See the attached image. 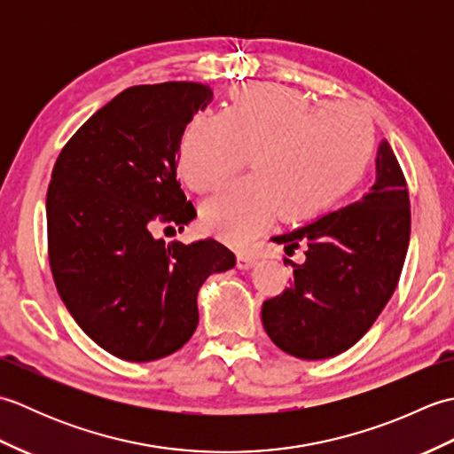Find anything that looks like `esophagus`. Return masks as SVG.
I'll list each match as a JSON object with an SVG mask.
<instances>
[{"mask_svg": "<svg viewBox=\"0 0 454 454\" xmlns=\"http://www.w3.org/2000/svg\"><path fill=\"white\" fill-rule=\"evenodd\" d=\"M257 263V257L254 254H247V252H239L238 254V267L239 269H249Z\"/></svg>", "mask_w": 454, "mask_h": 454, "instance_id": "obj_1", "label": "esophagus"}]
</instances>
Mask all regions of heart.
I'll use <instances>...</instances> for the list:
<instances>
[{
	"label": "heart",
	"instance_id": "obj_1",
	"mask_svg": "<svg viewBox=\"0 0 454 454\" xmlns=\"http://www.w3.org/2000/svg\"><path fill=\"white\" fill-rule=\"evenodd\" d=\"M374 127L349 103L316 107L293 88L246 85L224 113L200 111L179 144V171L199 192L218 187L246 166L254 173L230 183L202 205L205 226L246 244L278 212L306 220L332 207L369 168Z\"/></svg>",
	"mask_w": 454,
	"mask_h": 454
}]
</instances>
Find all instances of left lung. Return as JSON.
Here are the masks:
<instances>
[{
    "mask_svg": "<svg viewBox=\"0 0 454 454\" xmlns=\"http://www.w3.org/2000/svg\"><path fill=\"white\" fill-rule=\"evenodd\" d=\"M406 177L384 140L376 181L364 195L312 224L273 238L288 249L306 246L291 286L262 308L267 335L285 353L320 361L349 349L371 330L400 281L410 244Z\"/></svg>",
    "mask_w": 454,
    "mask_h": 454,
    "instance_id": "1",
    "label": "left lung"
}]
</instances>
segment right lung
Here are the masks:
<instances>
[{
    "mask_svg": "<svg viewBox=\"0 0 454 454\" xmlns=\"http://www.w3.org/2000/svg\"><path fill=\"white\" fill-rule=\"evenodd\" d=\"M208 85H134L85 121L46 192L48 262L67 312L105 351L132 363L176 353L199 324L197 293L236 255L216 239L153 238L197 216L177 181L181 137Z\"/></svg>",
    "mask_w": 454,
    "mask_h": 454,
    "instance_id": "right-lung-1",
    "label": "right lung"
}]
</instances>
